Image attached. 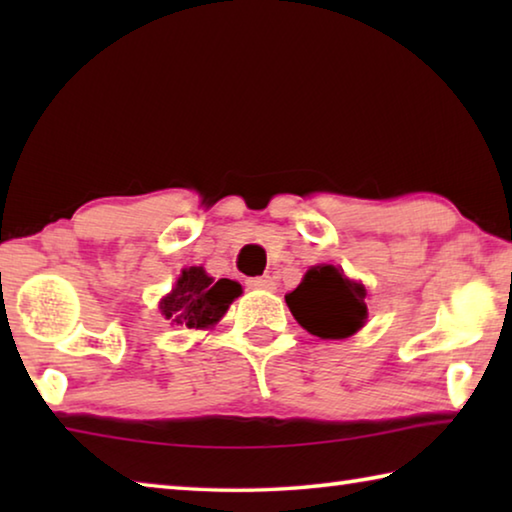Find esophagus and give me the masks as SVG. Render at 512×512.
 I'll return each instance as SVG.
<instances>
[{
    "label": "esophagus",
    "mask_w": 512,
    "mask_h": 512,
    "mask_svg": "<svg viewBox=\"0 0 512 512\" xmlns=\"http://www.w3.org/2000/svg\"><path fill=\"white\" fill-rule=\"evenodd\" d=\"M246 287H248V289L273 291V289H275V280H273V277H268V275H262V277H248Z\"/></svg>",
    "instance_id": "34e87169"
}]
</instances>
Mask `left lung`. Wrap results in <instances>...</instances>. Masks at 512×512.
I'll return each mask as SVG.
<instances>
[{
    "instance_id": "left-lung-1",
    "label": "left lung",
    "mask_w": 512,
    "mask_h": 512,
    "mask_svg": "<svg viewBox=\"0 0 512 512\" xmlns=\"http://www.w3.org/2000/svg\"><path fill=\"white\" fill-rule=\"evenodd\" d=\"M366 287L348 280L339 266H311L302 282L287 293L293 318L318 339H348L368 318Z\"/></svg>"
}]
</instances>
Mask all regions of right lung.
Segmentation results:
<instances>
[{
	"label": "right lung",
	"instance_id": "obj_1",
	"mask_svg": "<svg viewBox=\"0 0 512 512\" xmlns=\"http://www.w3.org/2000/svg\"><path fill=\"white\" fill-rule=\"evenodd\" d=\"M239 296V282L228 277L214 280L203 266H189L183 268L171 293L160 300V311L171 325L207 329L219 323L232 300Z\"/></svg>",
	"mask_w": 512,
	"mask_h": 512
}]
</instances>
